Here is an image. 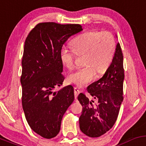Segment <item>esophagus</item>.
I'll return each mask as SVG.
<instances>
[{
    "label": "esophagus",
    "mask_w": 146,
    "mask_h": 146,
    "mask_svg": "<svg viewBox=\"0 0 146 146\" xmlns=\"http://www.w3.org/2000/svg\"><path fill=\"white\" fill-rule=\"evenodd\" d=\"M74 98H75V99H76L77 98L78 95H79V88L76 87H74Z\"/></svg>",
    "instance_id": "1"
}]
</instances>
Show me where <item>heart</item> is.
Instances as JSON below:
<instances>
[{
	"label": "heart",
	"mask_w": 146,
	"mask_h": 146,
	"mask_svg": "<svg viewBox=\"0 0 146 146\" xmlns=\"http://www.w3.org/2000/svg\"><path fill=\"white\" fill-rule=\"evenodd\" d=\"M71 46L73 49L61 48L59 57L64 66L72 69L76 54H85V66L69 75L71 82L83 87L95 79L97 72L102 74L107 71L114 58L116 44L113 35L110 33L90 31L74 37L71 42Z\"/></svg>",
	"instance_id": "1"
}]
</instances>
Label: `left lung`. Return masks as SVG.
Here are the masks:
<instances>
[{
    "label": "left lung",
    "mask_w": 146,
    "mask_h": 146,
    "mask_svg": "<svg viewBox=\"0 0 146 146\" xmlns=\"http://www.w3.org/2000/svg\"><path fill=\"white\" fill-rule=\"evenodd\" d=\"M123 55L117 43L114 58L104 76L87 88L95 99L89 100L84 93L78 100L82 106L80 129L92 138L99 137L113 127L123 100Z\"/></svg>",
    "instance_id": "obj_1"
}]
</instances>
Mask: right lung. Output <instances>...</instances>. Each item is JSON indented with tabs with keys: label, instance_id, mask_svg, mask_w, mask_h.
Here are the masks:
<instances>
[{
	"label": "right lung",
	"instance_id": "1",
	"mask_svg": "<svg viewBox=\"0 0 146 146\" xmlns=\"http://www.w3.org/2000/svg\"><path fill=\"white\" fill-rule=\"evenodd\" d=\"M81 31L79 24L40 23L25 41L21 76L23 109L31 129L45 139L58 134L62 116L74 100L71 85L58 92L54 90L65 79L60 48L69 37Z\"/></svg>",
	"mask_w": 146,
	"mask_h": 146
}]
</instances>
